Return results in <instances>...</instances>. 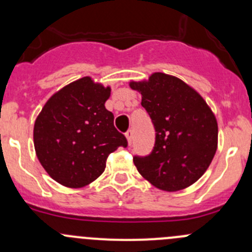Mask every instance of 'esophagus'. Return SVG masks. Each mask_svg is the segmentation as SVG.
I'll return each instance as SVG.
<instances>
[{"label":"esophagus","instance_id":"1","mask_svg":"<svg viewBox=\"0 0 252 252\" xmlns=\"http://www.w3.org/2000/svg\"><path fill=\"white\" fill-rule=\"evenodd\" d=\"M126 138L128 140V144L131 145V141H133V130H128L126 133Z\"/></svg>","mask_w":252,"mask_h":252}]
</instances>
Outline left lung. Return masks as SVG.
Wrapping results in <instances>:
<instances>
[{"mask_svg":"<svg viewBox=\"0 0 252 252\" xmlns=\"http://www.w3.org/2000/svg\"><path fill=\"white\" fill-rule=\"evenodd\" d=\"M141 94L156 140L149 156H135L139 173L163 191H178L199 180L217 151L215 114L196 90L173 75L154 73L149 80L130 81Z\"/></svg>","mask_w":252,"mask_h":252,"instance_id":"left-lung-1","label":"left lung"}]
</instances>
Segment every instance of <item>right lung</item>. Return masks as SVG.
Segmentation results:
<instances>
[{"instance_id": "1", "label": "right lung", "mask_w": 252, "mask_h": 252, "mask_svg": "<svg viewBox=\"0 0 252 252\" xmlns=\"http://www.w3.org/2000/svg\"><path fill=\"white\" fill-rule=\"evenodd\" d=\"M111 88L84 77L53 94L37 116L34 146L48 175L67 188H83L97 179L108 155L126 147L114 128L105 102Z\"/></svg>"}]
</instances>
